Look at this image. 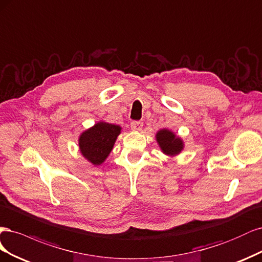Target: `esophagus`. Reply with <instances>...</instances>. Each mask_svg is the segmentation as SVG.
<instances>
[{
    "instance_id": "1",
    "label": "esophagus",
    "mask_w": 262,
    "mask_h": 262,
    "mask_svg": "<svg viewBox=\"0 0 262 262\" xmlns=\"http://www.w3.org/2000/svg\"><path fill=\"white\" fill-rule=\"evenodd\" d=\"M142 126H143V123L141 121H133L130 123V127L134 130H141Z\"/></svg>"
}]
</instances>
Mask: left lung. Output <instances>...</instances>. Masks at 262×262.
<instances>
[{
    "instance_id": "left-lung-1",
    "label": "left lung",
    "mask_w": 262,
    "mask_h": 262,
    "mask_svg": "<svg viewBox=\"0 0 262 262\" xmlns=\"http://www.w3.org/2000/svg\"><path fill=\"white\" fill-rule=\"evenodd\" d=\"M157 140L163 152L166 155H177L183 149V141L180 138L175 137V135L167 129L160 130L157 134Z\"/></svg>"
}]
</instances>
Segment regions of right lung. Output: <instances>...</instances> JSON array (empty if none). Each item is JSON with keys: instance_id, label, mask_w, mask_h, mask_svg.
<instances>
[{"instance_id": "1", "label": "right lung", "mask_w": 262, "mask_h": 262, "mask_svg": "<svg viewBox=\"0 0 262 262\" xmlns=\"http://www.w3.org/2000/svg\"><path fill=\"white\" fill-rule=\"evenodd\" d=\"M121 133L117 125L100 122L81 134L79 148L82 156L92 164L100 165L111 152L114 142Z\"/></svg>"}]
</instances>
